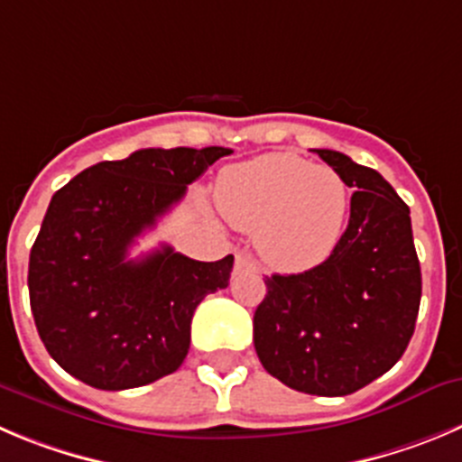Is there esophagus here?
<instances>
[{
  "mask_svg": "<svg viewBox=\"0 0 462 462\" xmlns=\"http://www.w3.org/2000/svg\"><path fill=\"white\" fill-rule=\"evenodd\" d=\"M236 271H257V262L253 260L248 253H236V262H235Z\"/></svg>",
  "mask_w": 462,
  "mask_h": 462,
  "instance_id": "esophagus-1",
  "label": "esophagus"
}]
</instances>
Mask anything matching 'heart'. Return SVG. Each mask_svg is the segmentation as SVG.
Returning a JSON list of instances; mask_svg holds the SVG:
<instances>
[{
    "label": "heart",
    "mask_w": 462,
    "mask_h": 462,
    "mask_svg": "<svg viewBox=\"0 0 462 462\" xmlns=\"http://www.w3.org/2000/svg\"><path fill=\"white\" fill-rule=\"evenodd\" d=\"M217 207L235 227L255 232L275 269L308 271L328 260L342 236L348 187L330 166L275 152L223 171Z\"/></svg>",
    "instance_id": "obj_1"
}]
</instances>
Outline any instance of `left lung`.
<instances>
[{
  "label": "left lung",
  "mask_w": 462,
  "mask_h": 462,
  "mask_svg": "<svg viewBox=\"0 0 462 462\" xmlns=\"http://www.w3.org/2000/svg\"><path fill=\"white\" fill-rule=\"evenodd\" d=\"M344 178L351 218L326 262L273 273L253 317L262 367L291 390L346 396L390 372L415 333L421 271L411 209L374 168L314 150Z\"/></svg>",
  "instance_id": "left-lung-1"
}]
</instances>
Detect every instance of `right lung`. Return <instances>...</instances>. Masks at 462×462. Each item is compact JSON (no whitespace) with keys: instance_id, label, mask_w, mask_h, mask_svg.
<instances>
[{"instance_id":"1","label":"right lung","mask_w":462,"mask_h":462,"mask_svg":"<svg viewBox=\"0 0 462 462\" xmlns=\"http://www.w3.org/2000/svg\"><path fill=\"white\" fill-rule=\"evenodd\" d=\"M227 148H145L100 162L51 196L29 255V300L47 353L97 390H129L178 372L191 319L226 290L235 257L198 262L171 245L129 260L187 187Z\"/></svg>"}]
</instances>
